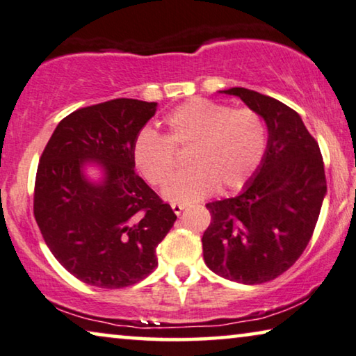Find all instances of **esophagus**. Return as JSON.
Masks as SVG:
<instances>
[{"label": "esophagus", "instance_id": "1", "mask_svg": "<svg viewBox=\"0 0 356 356\" xmlns=\"http://www.w3.org/2000/svg\"><path fill=\"white\" fill-rule=\"evenodd\" d=\"M171 208H172V211H174V214H180V212H182V209L185 208L184 204H180V203H171Z\"/></svg>", "mask_w": 356, "mask_h": 356}]
</instances>
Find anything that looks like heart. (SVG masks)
Wrapping results in <instances>:
<instances>
[{
    "label": "heart",
    "instance_id": "1",
    "mask_svg": "<svg viewBox=\"0 0 356 356\" xmlns=\"http://www.w3.org/2000/svg\"><path fill=\"white\" fill-rule=\"evenodd\" d=\"M166 136L142 129L132 144V161L150 185H163L176 171L174 152H187V171L164 185V198L188 203L216 187L232 192L245 185L267 150L268 132L256 110L192 99L166 118Z\"/></svg>",
    "mask_w": 356,
    "mask_h": 356
}]
</instances>
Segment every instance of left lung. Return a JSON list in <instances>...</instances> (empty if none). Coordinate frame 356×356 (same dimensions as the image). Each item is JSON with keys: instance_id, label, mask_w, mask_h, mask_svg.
Instances as JSON below:
<instances>
[{"instance_id": "left-lung-1", "label": "left lung", "mask_w": 356, "mask_h": 356, "mask_svg": "<svg viewBox=\"0 0 356 356\" xmlns=\"http://www.w3.org/2000/svg\"><path fill=\"white\" fill-rule=\"evenodd\" d=\"M236 95L262 115L268 129L261 166L241 193L206 204L211 224L203 257L212 272L243 284H261L293 267L314 235L326 195L318 142L297 111L246 88Z\"/></svg>"}]
</instances>
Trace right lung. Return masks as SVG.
Wrapping results in <instances>:
<instances>
[{
    "label": "right lung",
    "instance_id": "obj_1",
    "mask_svg": "<svg viewBox=\"0 0 356 356\" xmlns=\"http://www.w3.org/2000/svg\"><path fill=\"white\" fill-rule=\"evenodd\" d=\"M156 102L113 99L65 116L40 158L33 214L47 248L83 283L120 289L156 268V246L176 222L134 171L132 144ZM99 162L104 179L82 172Z\"/></svg>",
    "mask_w": 356,
    "mask_h": 356
}]
</instances>
